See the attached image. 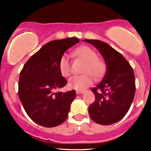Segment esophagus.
Wrapping results in <instances>:
<instances>
[{"mask_svg": "<svg viewBox=\"0 0 151 151\" xmlns=\"http://www.w3.org/2000/svg\"><path fill=\"white\" fill-rule=\"evenodd\" d=\"M84 93V91H76V93L77 94H81Z\"/></svg>", "mask_w": 151, "mask_h": 151, "instance_id": "esophagus-1", "label": "esophagus"}]
</instances>
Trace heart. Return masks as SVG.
Segmentation results:
<instances>
[{"mask_svg": "<svg viewBox=\"0 0 151 151\" xmlns=\"http://www.w3.org/2000/svg\"><path fill=\"white\" fill-rule=\"evenodd\" d=\"M74 55L85 62L83 68V73L85 74L74 76L70 78L68 85L71 89L83 91L93 84L94 81L93 76L96 78H99L104 74V63L97 58L96 52L89 47H79L74 52ZM58 68L63 77H68L71 75L72 68L68 55L63 54L60 57L58 62Z\"/></svg>", "mask_w": 151, "mask_h": 151, "instance_id": "b5f03b06", "label": "heart"}]
</instances>
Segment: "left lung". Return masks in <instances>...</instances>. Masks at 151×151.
<instances>
[{
  "mask_svg": "<svg viewBox=\"0 0 151 151\" xmlns=\"http://www.w3.org/2000/svg\"><path fill=\"white\" fill-rule=\"evenodd\" d=\"M84 41L98 49L106 64L103 80L91 89L96 99L88 107V113L99 124H112L126 115L134 100L136 86L133 68L108 44L94 39Z\"/></svg>",
  "mask_w": 151,
  "mask_h": 151,
  "instance_id": "8db88e82",
  "label": "left lung"
}]
</instances>
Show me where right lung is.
<instances>
[{
    "label": "right lung",
    "instance_id": "obj_1",
    "mask_svg": "<svg viewBox=\"0 0 151 151\" xmlns=\"http://www.w3.org/2000/svg\"><path fill=\"white\" fill-rule=\"evenodd\" d=\"M80 40L76 37L54 40L44 45L29 58L19 74L18 94L32 121L45 127H55L64 122L74 90L66 93L55 91L67 84L58 68L60 57Z\"/></svg>",
    "mask_w": 151,
    "mask_h": 151
}]
</instances>
